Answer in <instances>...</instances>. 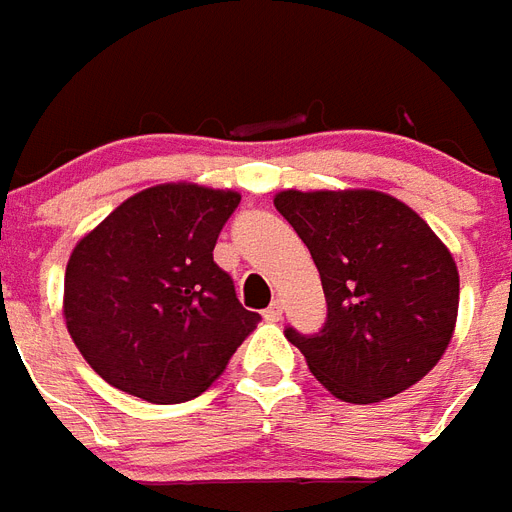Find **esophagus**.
<instances>
[{"instance_id": "1", "label": "esophagus", "mask_w": 512, "mask_h": 512, "mask_svg": "<svg viewBox=\"0 0 512 512\" xmlns=\"http://www.w3.org/2000/svg\"><path fill=\"white\" fill-rule=\"evenodd\" d=\"M281 313H284V308H281V303L276 300V303H271L268 308H265L263 319L265 321H281Z\"/></svg>"}]
</instances>
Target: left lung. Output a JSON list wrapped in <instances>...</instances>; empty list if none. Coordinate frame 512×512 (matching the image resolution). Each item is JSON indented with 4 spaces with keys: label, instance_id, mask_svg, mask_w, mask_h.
I'll use <instances>...</instances> for the list:
<instances>
[{
    "label": "left lung",
    "instance_id": "8db88e82",
    "mask_svg": "<svg viewBox=\"0 0 512 512\" xmlns=\"http://www.w3.org/2000/svg\"><path fill=\"white\" fill-rule=\"evenodd\" d=\"M319 268L327 324L287 329L313 377L340 401L377 404L420 382L452 342L460 273L433 228L396 196L369 188L279 191Z\"/></svg>",
    "mask_w": 512,
    "mask_h": 512
}]
</instances>
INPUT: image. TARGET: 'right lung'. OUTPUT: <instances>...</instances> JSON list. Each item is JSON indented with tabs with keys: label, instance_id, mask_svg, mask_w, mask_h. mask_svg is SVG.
<instances>
[{
	"label": "right lung",
	"instance_id": "1",
	"mask_svg": "<svg viewBox=\"0 0 512 512\" xmlns=\"http://www.w3.org/2000/svg\"><path fill=\"white\" fill-rule=\"evenodd\" d=\"M241 193L162 183L122 201L68 257L63 319L84 361L151 404L199 396L260 316L212 260Z\"/></svg>",
	"mask_w": 512,
	"mask_h": 512
}]
</instances>
